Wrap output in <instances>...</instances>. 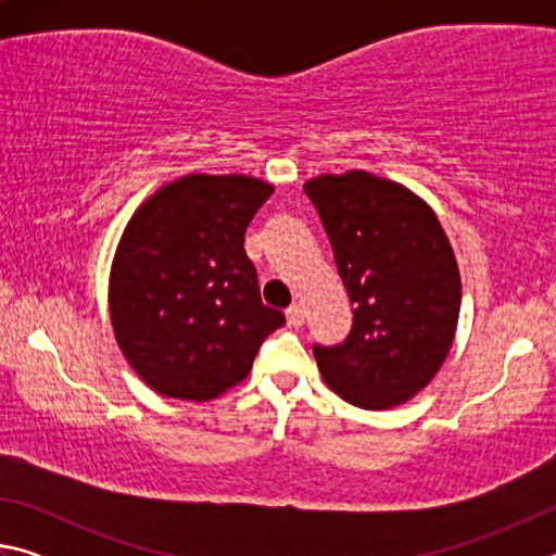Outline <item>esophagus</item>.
Wrapping results in <instances>:
<instances>
[{
	"label": "esophagus",
	"mask_w": 556,
	"mask_h": 556,
	"mask_svg": "<svg viewBox=\"0 0 556 556\" xmlns=\"http://www.w3.org/2000/svg\"><path fill=\"white\" fill-rule=\"evenodd\" d=\"M287 321H289V326H294V328L304 326V306H301V304H291V306L287 308Z\"/></svg>",
	"instance_id": "34e87169"
}]
</instances>
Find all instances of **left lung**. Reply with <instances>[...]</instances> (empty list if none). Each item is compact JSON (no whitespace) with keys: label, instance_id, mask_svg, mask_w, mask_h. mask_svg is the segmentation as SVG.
<instances>
[{"label":"left lung","instance_id":"obj_1","mask_svg":"<svg viewBox=\"0 0 556 556\" xmlns=\"http://www.w3.org/2000/svg\"><path fill=\"white\" fill-rule=\"evenodd\" d=\"M353 304L343 343L314 345L328 388L363 409L425 390L454 343L460 277L434 211L407 188L348 172L304 184Z\"/></svg>","mask_w":556,"mask_h":556}]
</instances>
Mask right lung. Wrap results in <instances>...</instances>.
<instances>
[{
	"label": "right lung",
	"instance_id": "add662e5",
	"mask_svg": "<svg viewBox=\"0 0 556 556\" xmlns=\"http://www.w3.org/2000/svg\"><path fill=\"white\" fill-rule=\"evenodd\" d=\"M271 191L250 176L191 174L127 223L110 271L122 353L159 394L213 400L248 378L285 314L262 304L244 230Z\"/></svg>",
	"mask_w": 556,
	"mask_h": 556
}]
</instances>
